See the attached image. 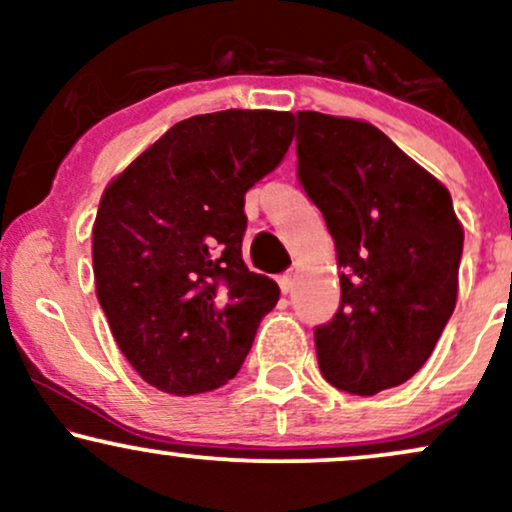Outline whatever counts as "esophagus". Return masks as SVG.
I'll use <instances>...</instances> for the list:
<instances>
[{"mask_svg": "<svg viewBox=\"0 0 512 512\" xmlns=\"http://www.w3.org/2000/svg\"><path fill=\"white\" fill-rule=\"evenodd\" d=\"M279 289L284 293H291V289H293V274L291 272L279 276Z\"/></svg>", "mask_w": 512, "mask_h": 512, "instance_id": "esophagus-1", "label": "esophagus"}]
</instances>
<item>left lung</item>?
Masks as SVG:
<instances>
[{"label": "left lung", "instance_id": "left-lung-1", "mask_svg": "<svg viewBox=\"0 0 512 512\" xmlns=\"http://www.w3.org/2000/svg\"><path fill=\"white\" fill-rule=\"evenodd\" d=\"M298 182L325 216L342 298L315 327L320 373L351 395L407 383L457 301L464 231L450 192L378 127L296 115Z\"/></svg>", "mask_w": 512, "mask_h": 512}]
</instances>
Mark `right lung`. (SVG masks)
Listing matches in <instances>:
<instances>
[{
  "mask_svg": "<svg viewBox=\"0 0 512 512\" xmlns=\"http://www.w3.org/2000/svg\"><path fill=\"white\" fill-rule=\"evenodd\" d=\"M293 115L182 120L105 187L93 226L96 293L134 370L168 395L236 378L279 286L243 262L245 192L284 161Z\"/></svg>",
  "mask_w": 512,
  "mask_h": 512,
  "instance_id": "add662e5",
  "label": "right lung"
}]
</instances>
